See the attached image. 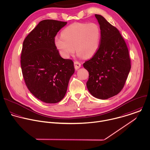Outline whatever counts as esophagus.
Instances as JSON below:
<instances>
[{"instance_id":"obj_1","label":"esophagus","mask_w":150,"mask_h":150,"mask_svg":"<svg viewBox=\"0 0 150 150\" xmlns=\"http://www.w3.org/2000/svg\"><path fill=\"white\" fill-rule=\"evenodd\" d=\"M74 68L76 70H77L79 69L80 67H81V64L79 62H77V61H75L74 62Z\"/></svg>"}]
</instances>
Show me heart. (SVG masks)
<instances>
[{"label":"heart","mask_w":150,"mask_h":150,"mask_svg":"<svg viewBox=\"0 0 150 150\" xmlns=\"http://www.w3.org/2000/svg\"><path fill=\"white\" fill-rule=\"evenodd\" d=\"M61 35L56 36L54 42L63 57L68 58L73 53L74 47L79 56L89 58L98 49L100 30L95 23H74L66 28Z\"/></svg>","instance_id":"1"}]
</instances>
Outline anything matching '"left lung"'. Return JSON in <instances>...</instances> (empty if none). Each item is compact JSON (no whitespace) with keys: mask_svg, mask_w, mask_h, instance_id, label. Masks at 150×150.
I'll list each match as a JSON object with an SVG mask.
<instances>
[{"mask_svg":"<svg viewBox=\"0 0 150 150\" xmlns=\"http://www.w3.org/2000/svg\"><path fill=\"white\" fill-rule=\"evenodd\" d=\"M100 25V45L94 55L85 62L88 71L87 87L96 98L105 100L123 88L131 69L127 45L118 30L100 15H95Z\"/></svg>","mask_w":150,"mask_h":150,"instance_id":"1","label":"left lung"}]
</instances>
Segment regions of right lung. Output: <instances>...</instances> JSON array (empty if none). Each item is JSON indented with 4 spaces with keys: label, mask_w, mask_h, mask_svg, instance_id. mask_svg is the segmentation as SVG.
Here are the masks:
<instances>
[{
    "label": "right lung",
    "mask_w": 150,
    "mask_h": 150,
    "mask_svg": "<svg viewBox=\"0 0 150 150\" xmlns=\"http://www.w3.org/2000/svg\"><path fill=\"white\" fill-rule=\"evenodd\" d=\"M66 22L46 19L39 23L23 43L21 67L30 93L46 103H56L64 97L74 73L73 62L63 59L54 42Z\"/></svg>",
    "instance_id": "obj_1"
}]
</instances>
